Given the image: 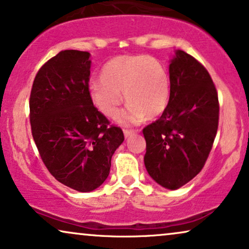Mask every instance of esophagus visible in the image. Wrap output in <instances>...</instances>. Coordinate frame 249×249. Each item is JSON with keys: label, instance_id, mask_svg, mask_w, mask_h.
Instances as JSON below:
<instances>
[{"label": "esophagus", "instance_id": "1", "mask_svg": "<svg viewBox=\"0 0 249 249\" xmlns=\"http://www.w3.org/2000/svg\"><path fill=\"white\" fill-rule=\"evenodd\" d=\"M138 131H135V130H124V135L127 138V137H131V135L135 134Z\"/></svg>", "mask_w": 249, "mask_h": 249}]
</instances>
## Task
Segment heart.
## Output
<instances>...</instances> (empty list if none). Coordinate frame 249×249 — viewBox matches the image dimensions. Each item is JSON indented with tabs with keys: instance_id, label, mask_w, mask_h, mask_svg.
Listing matches in <instances>:
<instances>
[{
	"instance_id": "obj_1",
	"label": "heart",
	"mask_w": 249,
	"mask_h": 249,
	"mask_svg": "<svg viewBox=\"0 0 249 249\" xmlns=\"http://www.w3.org/2000/svg\"><path fill=\"white\" fill-rule=\"evenodd\" d=\"M90 98L102 114L114 118L125 100L127 109L119 116L123 123L154 118L167 107L170 77L163 65L149 55H118L101 69L100 79L91 82Z\"/></svg>"
}]
</instances>
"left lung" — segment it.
Wrapping results in <instances>:
<instances>
[{"mask_svg":"<svg viewBox=\"0 0 249 249\" xmlns=\"http://www.w3.org/2000/svg\"><path fill=\"white\" fill-rule=\"evenodd\" d=\"M170 82L167 107L142 132L149 175L175 190L203 170L216 137L220 104L207 69L181 50L170 65Z\"/></svg>","mask_w":249,"mask_h":249,"instance_id":"obj_1","label":"left lung"}]
</instances>
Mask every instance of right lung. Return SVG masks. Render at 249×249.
Wrapping results in <instances>:
<instances>
[{
	"label": "right lung",
	"instance_id": "1",
	"mask_svg": "<svg viewBox=\"0 0 249 249\" xmlns=\"http://www.w3.org/2000/svg\"><path fill=\"white\" fill-rule=\"evenodd\" d=\"M90 53L65 50L39 68L29 98L32 135L43 163L60 183L81 192L108 178L124 141L90 98Z\"/></svg>",
	"mask_w": 249,
	"mask_h": 249
}]
</instances>
